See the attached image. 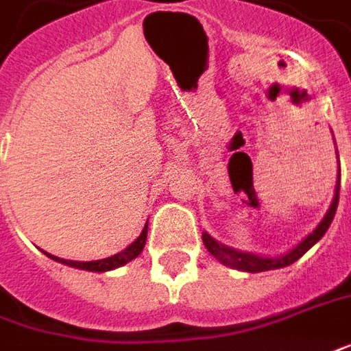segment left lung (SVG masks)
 <instances>
[{
    "mask_svg": "<svg viewBox=\"0 0 351 351\" xmlns=\"http://www.w3.org/2000/svg\"><path fill=\"white\" fill-rule=\"evenodd\" d=\"M336 156H338V149H336ZM338 165H340V163H338ZM338 194H340V169H338V180H336L332 204L328 207V211L325 213V217L321 219V223H319V225L313 228V232H309L300 244H295L292 250H288L286 254H280V256H257V254H252V252H240V250H234V247H230V245L217 242L215 238L209 234V232H204V234H202L204 244H206L207 252L215 257V259H219L223 265L230 267V269H236V271L263 273V271H275V269H282V267L292 265L294 261H298L300 257L306 254L309 247H313V245L325 236V232L328 230V226L332 223V219H335L336 207H338Z\"/></svg>",
    "mask_w": 351,
    "mask_h": 351,
    "instance_id": "left-lung-1",
    "label": "left lung"
}]
</instances>
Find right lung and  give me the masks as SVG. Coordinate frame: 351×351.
I'll use <instances>...</instances> for the list:
<instances>
[{"mask_svg": "<svg viewBox=\"0 0 351 351\" xmlns=\"http://www.w3.org/2000/svg\"><path fill=\"white\" fill-rule=\"evenodd\" d=\"M145 238H147V223H145V226L142 228L140 236L136 238L132 244L126 245L123 252H119V254H115V256L111 257H106V259H95V261H71V259H61V257L51 256V254H47L44 250H42V252H44L49 259L57 261V263L75 267V269H82V271H92V273H106V271H113L117 267L126 265V263H130L132 259H136V257L140 256L145 245Z\"/></svg>", "mask_w": 351, "mask_h": 351, "instance_id": "right-lung-1", "label": "right lung"}]
</instances>
